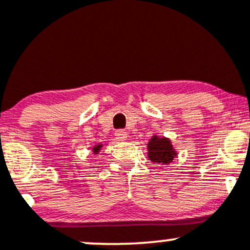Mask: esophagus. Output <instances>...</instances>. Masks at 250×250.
<instances>
[{"mask_svg": "<svg viewBox=\"0 0 250 250\" xmlns=\"http://www.w3.org/2000/svg\"><path fill=\"white\" fill-rule=\"evenodd\" d=\"M115 137H116V140H119V141H125L128 137V134H127V131H125V130H117L115 133Z\"/></svg>", "mask_w": 250, "mask_h": 250, "instance_id": "obj_1", "label": "esophagus"}]
</instances>
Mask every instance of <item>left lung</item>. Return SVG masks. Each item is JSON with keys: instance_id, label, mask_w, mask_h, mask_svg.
<instances>
[{"instance_id": "obj_1", "label": "left lung", "mask_w": 250, "mask_h": 250, "mask_svg": "<svg viewBox=\"0 0 250 250\" xmlns=\"http://www.w3.org/2000/svg\"><path fill=\"white\" fill-rule=\"evenodd\" d=\"M149 161L156 165H170L177 156L176 149L174 148L171 140L169 137L153 135L147 143Z\"/></svg>"}]
</instances>
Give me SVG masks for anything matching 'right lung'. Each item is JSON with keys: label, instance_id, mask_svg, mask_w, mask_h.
I'll return each instance as SVG.
<instances>
[{"label": "right lung", "instance_id": "right-lung-1", "mask_svg": "<svg viewBox=\"0 0 250 250\" xmlns=\"http://www.w3.org/2000/svg\"><path fill=\"white\" fill-rule=\"evenodd\" d=\"M104 146H105V145H104ZM102 147H103L102 143H96V145H94L93 147H91V151H93L94 155H97V154L100 153V151H101Z\"/></svg>", "mask_w": 250, "mask_h": 250}]
</instances>
